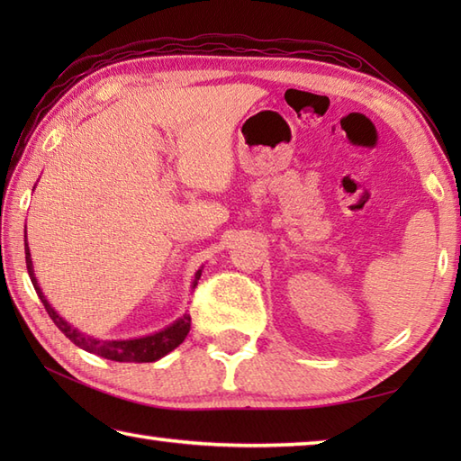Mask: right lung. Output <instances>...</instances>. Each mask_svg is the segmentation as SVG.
<instances>
[{"label": "right lung", "mask_w": 461, "mask_h": 461, "mask_svg": "<svg viewBox=\"0 0 461 461\" xmlns=\"http://www.w3.org/2000/svg\"><path fill=\"white\" fill-rule=\"evenodd\" d=\"M25 263H27V273L32 277L33 287L37 291L39 299L45 305V311L49 312V317L53 319L55 325L59 327V330L63 335L75 342L77 347H81L86 352H93V355H99L103 358L109 360H116V362H154L162 357L168 355L176 347L182 345L184 339L188 337L190 332V315L184 312L182 317L176 319L172 325L164 327L158 332H152V335L146 337H139V339H116V340H106V339H96L86 335V332H81L79 329H75L71 322H67L59 312L51 307V303L47 301V297L43 295L41 287H39L35 271H33V261H32V253H29V246H27V236H25ZM202 276V269L195 271L194 281H192V289L198 285V279Z\"/></svg>", "instance_id": "obj_1"}]
</instances>
